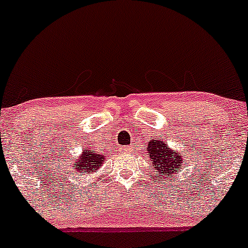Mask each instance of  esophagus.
Listing matches in <instances>:
<instances>
[{
	"instance_id": "obj_1",
	"label": "esophagus",
	"mask_w": 248,
	"mask_h": 248,
	"mask_svg": "<svg viewBox=\"0 0 248 248\" xmlns=\"http://www.w3.org/2000/svg\"><path fill=\"white\" fill-rule=\"evenodd\" d=\"M119 151H121L122 154H127V153H131V148H130V146H122V148L119 149Z\"/></svg>"
}]
</instances>
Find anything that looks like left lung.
<instances>
[{"mask_svg": "<svg viewBox=\"0 0 248 248\" xmlns=\"http://www.w3.org/2000/svg\"><path fill=\"white\" fill-rule=\"evenodd\" d=\"M146 151L150 158L151 167H154V169L164 177L168 176V178H171L172 176V180H174L175 174H178V170L185 163L182 156L176 150L170 149L168 143L163 142L161 138H157V140L154 138L149 140Z\"/></svg>", "mask_w": 248, "mask_h": 248, "instance_id": "obj_1", "label": "left lung"}]
</instances>
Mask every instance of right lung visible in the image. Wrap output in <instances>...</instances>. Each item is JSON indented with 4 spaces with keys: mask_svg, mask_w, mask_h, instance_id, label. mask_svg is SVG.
I'll list each match as a JSON object with an SVG mask.
<instances>
[{
    "mask_svg": "<svg viewBox=\"0 0 248 248\" xmlns=\"http://www.w3.org/2000/svg\"><path fill=\"white\" fill-rule=\"evenodd\" d=\"M105 156L92 149L84 148V151L74 163H72V167L76 169L74 174H93V171H97L100 167L104 164Z\"/></svg>",
    "mask_w": 248,
    "mask_h": 248,
    "instance_id": "1",
    "label": "right lung"
}]
</instances>
